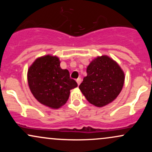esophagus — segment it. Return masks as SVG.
Masks as SVG:
<instances>
[{
  "mask_svg": "<svg viewBox=\"0 0 152 152\" xmlns=\"http://www.w3.org/2000/svg\"><path fill=\"white\" fill-rule=\"evenodd\" d=\"M76 82H77L78 85H80V83H81V78H78L77 79H76Z\"/></svg>",
  "mask_w": 152,
  "mask_h": 152,
  "instance_id": "obj_1",
  "label": "esophagus"
}]
</instances>
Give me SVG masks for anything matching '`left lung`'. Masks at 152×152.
Here are the masks:
<instances>
[{
	"instance_id": "left-lung-1",
	"label": "left lung",
	"mask_w": 152,
	"mask_h": 152,
	"mask_svg": "<svg viewBox=\"0 0 152 152\" xmlns=\"http://www.w3.org/2000/svg\"><path fill=\"white\" fill-rule=\"evenodd\" d=\"M79 88L88 102L102 107L112 102L122 89L124 74L113 59L106 56L97 57L86 69Z\"/></svg>"
}]
</instances>
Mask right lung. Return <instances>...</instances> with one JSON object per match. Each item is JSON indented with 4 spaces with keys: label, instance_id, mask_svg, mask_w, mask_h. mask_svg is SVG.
<instances>
[{
    "label": "right lung",
    "instance_id": "right-lung-1",
    "mask_svg": "<svg viewBox=\"0 0 152 152\" xmlns=\"http://www.w3.org/2000/svg\"><path fill=\"white\" fill-rule=\"evenodd\" d=\"M31 93L43 105L58 109L69 99L70 91L77 87L67 69H62L58 57L47 55L36 59L28 71Z\"/></svg>",
    "mask_w": 152,
    "mask_h": 152
}]
</instances>
